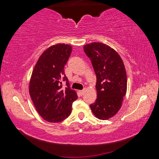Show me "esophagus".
<instances>
[{
    "label": "esophagus",
    "instance_id": "obj_1",
    "mask_svg": "<svg viewBox=\"0 0 159 159\" xmlns=\"http://www.w3.org/2000/svg\"><path fill=\"white\" fill-rule=\"evenodd\" d=\"M79 93H80V95H83V94H84V90H79Z\"/></svg>",
    "mask_w": 159,
    "mask_h": 159
}]
</instances>
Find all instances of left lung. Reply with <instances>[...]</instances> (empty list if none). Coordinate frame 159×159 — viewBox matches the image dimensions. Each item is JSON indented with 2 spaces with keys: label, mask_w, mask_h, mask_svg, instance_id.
<instances>
[{
  "label": "left lung",
  "mask_w": 159,
  "mask_h": 159,
  "mask_svg": "<svg viewBox=\"0 0 159 159\" xmlns=\"http://www.w3.org/2000/svg\"><path fill=\"white\" fill-rule=\"evenodd\" d=\"M95 70L98 94L90 104L93 114L107 120L117 114L127 91V76L121 57L115 50L102 43H91L83 46Z\"/></svg>",
  "instance_id": "left-lung-1"
}]
</instances>
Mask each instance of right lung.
Instances as JSON below:
<instances>
[{
    "mask_svg": "<svg viewBox=\"0 0 159 159\" xmlns=\"http://www.w3.org/2000/svg\"><path fill=\"white\" fill-rule=\"evenodd\" d=\"M72 47L59 43L45 50L38 60L29 82V94L37 112L50 123L61 122L71 114L78 97L64 74ZM66 82L63 88L62 83Z\"/></svg>",
    "mask_w": 159,
    "mask_h": 159,
    "instance_id": "add662e5",
    "label": "right lung"
}]
</instances>
